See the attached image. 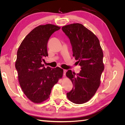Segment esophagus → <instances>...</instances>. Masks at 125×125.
<instances>
[{"label": "esophagus", "mask_w": 125, "mask_h": 125, "mask_svg": "<svg viewBox=\"0 0 125 125\" xmlns=\"http://www.w3.org/2000/svg\"><path fill=\"white\" fill-rule=\"evenodd\" d=\"M66 72H67V70H65V69L63 70V75H65H65H66Z\"/></svg>", "instance_id": "obj_1"}]
</instances>
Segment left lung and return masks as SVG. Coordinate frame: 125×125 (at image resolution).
I'll return each instance as SVG.
<instances>
[{"instance_id":"obj_1","label":"left lung","mask_w":125,"mask_h":125,"mask_svg":"<svg viewBox=\"0 0 125 125\" xmlns=\"http://www.w3.org/2000/svg\"><path fill=\"white\" fill-rule=\"evenodd\" d=\"M62 30L70 40L73 55L81 69L77 74L71 70L66 73L74 85L67 96L75 104L84 103L93 96L100 86L104 69L103 51L96 35L82 24L65 25Z\"/></svg>"}]
</instances>
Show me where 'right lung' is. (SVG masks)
Masks as SVG:
<instances>
[{
    "mask_svg": "<svg viewBox=\"0 0 125 125\" xmlns=\"http://www.w3.org/2000/svg\"><path fill=\"white\" fill-rule=\"evenodd\" d=\"M60 27L51 24L34 29L22 42L17 52L16 68L21 88L28 99L40 103L50 97L51 90L62 78L63 69L45 68L47 45L51 36Z\"/></svg>",
    "mask_w": 125,
    "mask_h": 125,
    "instance_id": "obj_1",
    "label": "right lung"
}]
</instances>
